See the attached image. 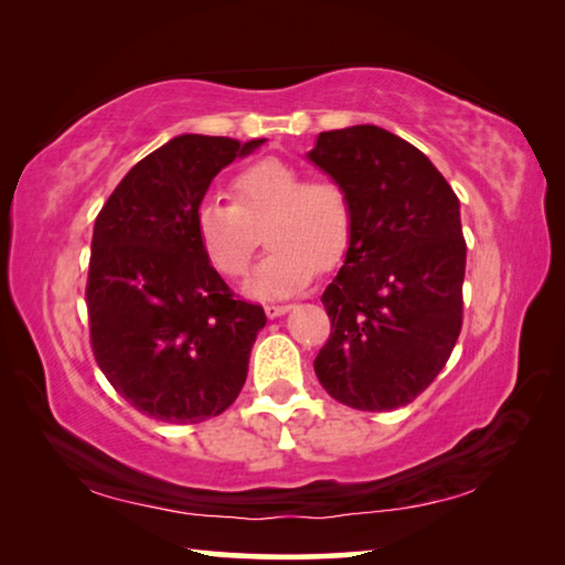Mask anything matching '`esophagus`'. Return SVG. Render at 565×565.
Here are the masks:
<instances>
[{"label":"esophagus","mask_w":565,"mask_h":565,"mask_svg":"<svg viewBox=\"0 0 565 565\" xmlns=\"http://www.w3.org/2000/svg\"><path fill=\"white\" fill-rule=\"evenodd\" d=\"M264 311L269 319H279V317H284V313L291 311V303H266Z\"/></svg>","instance_id":"34e87169"}]
</instances>
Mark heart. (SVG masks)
<instances>
[{
    "label": "heart",
    "mask_w": 565,
    "mask_h": 565,
    "mask_svg": "<svg viewBox=\"0 0 565 565\" xmlns=\"http://www.w3.org/2000/svg\"><path fill=\"white\" fill-rule=\"evenodd\" d=\"M234 204L206 199L196 209V236L206 259L224 276L238 279L252 266L266 218L271 244L248 291L276 299L303 289L319 266L339 264L351 242L347 189L329 177L303 179L281 159H262L232 179Z\"/></svg>",
    "instance_id": "heart-1"
}]
</instances>
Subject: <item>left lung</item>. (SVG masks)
<instances>
[{
    "label": "left lung",
    "instance_id": "8db88e82",
    "mask_svg": "<svg viewBox=\"0 0 565 565\" xmlns=\"http://www.w3.org/2000/svg\"><path fill=\"white\" fill-rule=\"evenodd\" d=\"M306 159L351 202L347 259L321 296L331 337L313 371L351 408L406 406L461 333V204L424 151L374 124L321 131Z\"/></svg>",
    "mask_w": 565,
    "mask_h": 565
}]
</instances>
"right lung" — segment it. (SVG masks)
Returning a JSON list of instances; mask_svg holds the SVG:
<instances>
[{"mask_svg": "<svg viewBox=\"0 0 565 565\" xmlns=\"http://www.w3.org/2000/svg\"><path fill=\"white\" fill-rule=\"evenodd\" d=\"M266 139L181 134L114 189L94 222L87 281L92 351L121 398L167 424L234 404L262 306L234 299L196 236V209L234 159Z\"/></svg>", "mask_w": 565, "mask_h": 565, "instance_id": "right-lung-1", "label": "right lung"}]
</instances>
